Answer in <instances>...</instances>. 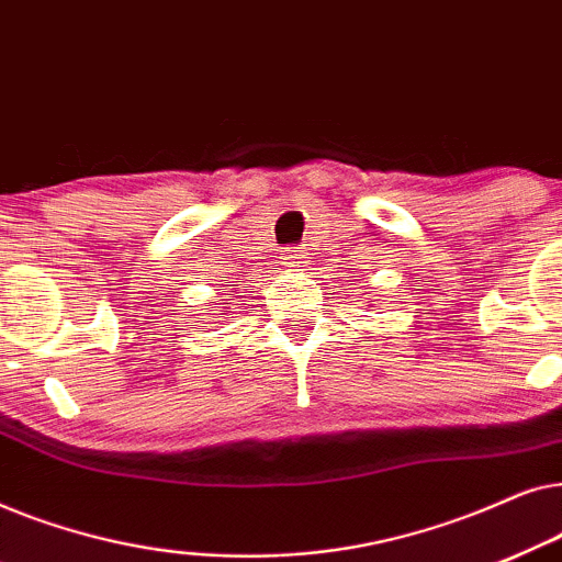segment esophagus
<instances>
[{
	"label": "esophagus",
	"instance_id": "obj_1",
	"mask_svg": "<svg viewBox=\"0 0 562 562\" xmlns=\"http://www.w3.org/2000/svg\"><path fill=\"white\" fill-rule=\"evenodd\" d=\"M283 260H286V266L291 268H302L306 263V252L302 248H286L283 250Z\"/></svg>",
	"mask_w": 562,
	"mask_h": 562
}]
</instances>
